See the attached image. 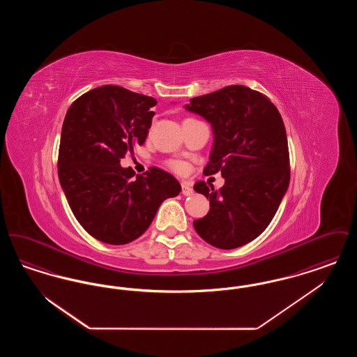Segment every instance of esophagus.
<instances>
[{"mask_svg":"<svg viewBox=\"0 0 357 357\" xmlns=\"http://www.w3.org/2000/svg\"><path fill=\"white\" fill-rule=\"evenodd\" d=\"M194 192V190H192V187L190 183H187V182H182V194L183 195H191Z\"/></svg>","mask_w":357,"mask_h":357,"instance_id":"1","label":"esophagus"}]
</instances>
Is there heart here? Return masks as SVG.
<instances>
[{
    "instance_id": "heart-1",
    "label": "heart",
    "mask_w": 357,
    "mask_h": 357,
    "mask_svg": "<svg viewBox=\"0 0 357 357\" xmlns=\"http://www.w3.org/2000/svg\"><path fill=\"white\" fill-rule=\"evenodd\" d=\"M170 167L178 174H185L187 171L186 163H183L181 160H171Z\"/></svg>"
}]
</instances>
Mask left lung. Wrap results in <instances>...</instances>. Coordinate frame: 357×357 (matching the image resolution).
I'll return each instance as SVG.
<instances>
[{
	"mask_svg": "<svg viewBox=\"0 0 357 357\" xmlns=\"http://www.w3.org/2000/svg\"><path fill=\"white\" fill-rule=\"evenodd\" d=\"M187 109L211 123L214 146L204 175L221 172L220 191L199 181L197 192L210 211L194 229L218 249H236L258 237L272 222L290 181L288 137L271 99L245 85H229L190 99Z\"/></svg>",
	"mask_w": 357,
	"mask_h": 357,
	"instance_id": "left-lung-1",
	"label": "left lung"
}]
</instances>
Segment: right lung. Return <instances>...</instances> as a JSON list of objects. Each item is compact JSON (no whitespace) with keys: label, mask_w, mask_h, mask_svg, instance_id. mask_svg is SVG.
<instances>
[{"label":"right lung","mask_w":357,"mask_h":357,"mask_svg":"<svg viewBox=\"0 0 357 357\" xmlns=\"http://www.w3.org/2000/svg\"><path fill=\"white\" fill-rule=\"evenodd\" d=\"M156 100L119 85L91 89L70 104L59 147V179L85 231L104 243L124 245L151 225L162 202L181 192L179 182L151 167L135 175L120 159L149 135Z\"/></svg>","instance_id":"1"}]
</instances>
